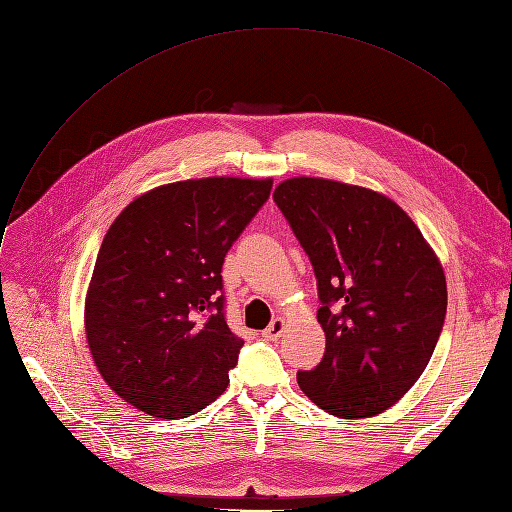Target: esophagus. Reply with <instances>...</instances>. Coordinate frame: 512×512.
Masks as SVG:
<instances>
[{"mask_svg":"<svg viewBox=\"0 0 512 512\" xmlns=\"http://www.w3.org/2000/svg\"><path fill=\"white\" fill-rule=\"evenodd\" d=\"M284 328H286V322L281 320V317H277V320H273L267 328L262 330V337L264 339H269V341H275L281 332H284Z\"/></svg>","mask_w":512,"mask_h":512,"instance_id":"obj_1","label":"esophagus"}]
</instances>
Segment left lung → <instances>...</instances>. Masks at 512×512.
Segmentation results:
<instances>
[{
    "mask_svg": "<svg viewBox=\"0 0 512 512\" xmlns=\"http://www.w3.org/2000/svg\"><path fill=\"white\" fill-rule=\"evenodd\" d=\"M273 199L317 277L326 354L298 370L305 396L341 419L375 417L424 373L447 313L443 264L398 203L377 190L298 175Z\"/></svg>",
    "mask_w": 512,
    "mask_h": 512,
    "instance_id": "1",
    "label": "left lung"
}]
</instances>
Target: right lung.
<instances>
[{"label":"right lung","instance_id":"1","mask_svg":"<svg viewBox=\"0 0 512 512\" xmlns=\"http://www.w3.org/2000/svg\"><path fill=\"white\" fill-rule=\"evenodd\" d=\"M271 186L228 175L163 184L108 228L84 330L103 381L131 407L182 419L226 390L243 341L226 326L220 273Z\"/></svg>","mask_w":512,"mask_h":512}]
</instances>
